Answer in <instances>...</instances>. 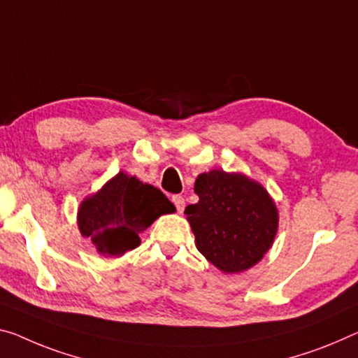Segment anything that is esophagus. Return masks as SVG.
Here are the masks:
<instances>
[{
	"label": "esophagus",
	"mask_w": 358,
	"mask_h": 358,
	"mask_svg": "<svg viewBox=\"0 0 358 358\" xmlns=\"http://www.w3.org/2000/svg\"><path fill=\"white\" fill-rule=\"evenodd\" d=\"M173 203H174V206H176V210H178V213H182V211H184V208H185L184 196L174 195V196H173Z\"/></svg>",
	"instance_id": "esophagus-1"
}]
</instances>
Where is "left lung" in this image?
I'll return each instance as SVG.
<instances>
[{
    "instance_id": "8db88e82",
    "label": "left lung",
    "mask_w": 358,
    "mask_h": 358,
    "mask_svg": "<svg viewBox=\"0 0 358 358\" xmlns=\"http://www.w3.org/2000/svg\"><path fill=\"white\" fill-rule=\"evenodd\" d=\"M198 203L185 208L196 250L224 273L256 266L272 248L278 230L273 198L241 173L211 169L198 174Z\"/></svg>"
}]
</instances>
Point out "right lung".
Segmentation results:
<instances>
[{"mask_svg":"<svg viewBox=\"0 0 358 358\" xmlns=\"http://www.w3.org/2000/svg\"><path fill=\"white\" fill-rule=\"evenodd\" d=\"M176 208L157 187L120 171L78 206L81 235L99 255L120 257L141 245V234Z\"/></svg>","mask_w":358,"mask_h":358,"instance_id":"add662e5","label":"right lung"}]
</instances>
